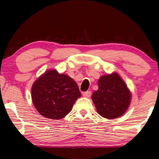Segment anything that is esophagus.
Listing matches in <instances>:
<instances>
[{
	"mask_svg": "<svg viewBox=\"0 0 159 159\" xmlns=\"http://www.w3.org/2000/svg\"><path fill=\"white\" fill-rule=\"evenodd\" d=\"M82 95L83 97H85V98H90V95H91V92L90 91H86V92H83L82 93Z\"/></svg>",
	"mask_w": 159,
	"mask_h": 159,
	"instance_id": "obj_1",
	"label": "esophagus"
}]
</instances>
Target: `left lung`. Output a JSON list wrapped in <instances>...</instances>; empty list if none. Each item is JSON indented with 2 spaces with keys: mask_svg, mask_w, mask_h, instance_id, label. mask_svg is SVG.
<instances>
[{
  "mask_svg": "<svg viewBox=\"0 0 159 159\" xmlns=\"http://www.w3.org/2000/svg\"><path fill=\"white\" fill-rule=\"evenodd\" d=\"M131 98L130 90L116 72L99 78L98 90L92 95L97 111L108 119L124 114L130 106Z\"/></svg>",
  "mask_w": 159,
  "mask_h": 159,
  "instance_id": "8db88e82",
  "label": "left lung"
}]
</instances>
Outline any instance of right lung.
I'll return each instance as SVG.
<instances>
[{"instance_id": "1", "label": "right lung", "mask_w": 159, "mask_h": 159, "mask_svg": "<svg viewBox=\"0 0 159 159\" xmlns=\"http://www.w3.org/2000/svg\"><path fill=\"white\" fill-rule=\"evenodd\" d=\"M81 96L79 86L66 74L49 69L38 78L31 88L34 107L43 116L50 119L63 118L71 111Z\"/></svg>"}]
</instances>
